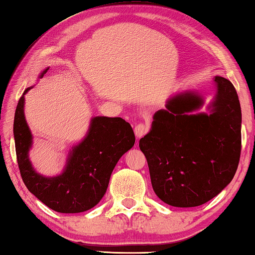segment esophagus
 <instances>
[{
	"label": "esophagus",
	"instance_id": "1",
	"mask_svg": "<svg viewBox=\"0 0 255 255\" xmlns=\"http://www.w3.org/2000/svg\"><path fill=\"white\" fill-rule=\"evenodd\" d=\"M148 131H149V126H148L147 124H138V125H136V127H135V135H136V137H138V138L143 137Z\"/></svg>",
	"mask_w": 255,
	"mask_h": 255
}]
</instances>
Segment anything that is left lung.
Wrapping results in <instances>:
<instances>
[{
    "label": "left lung",
    "mask_w": 255,
    "mask_h": 255,
    "mask_svg": "<svg viewBox=\"0 0 255 255\" xmlns=\"http://www.w3.org/2000/svg\"><path fill=\"white\" fill-rule=\"evenodd\" d=\"M217 93L210 115L199 109L195 93L179 94L167 110L154 115L152 129L140 138L156 196L174 207H197L218 195L234 178L241 156L242 112L231 81L214 79Z\"/></svg>",
    "instance_id": "left-lung-1"
}]
</instances>
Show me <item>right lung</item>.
Returning a JSON list of instances; mask_svg holds the SVG:
<instances>
[{
	"instance_id": "obj_1",
	"label": "right lung",
	"mask_w": 255,
	"mask_h": 255,
	"mask_svg": "<svg viewBox=\"0 0 255 255\" xmlns=\"http://www.w3.org/2000/svg\"><path fill=\"white\" fill-rule=\"evenodd\" d=\"M48 68L41 73L46 74ZM25 90L15 109L13 133L16 161L25 187L57 213L75 214L91 209L107 191L119 158L135 144V133L122 118L94 117L88 136L71 152L64 172L45 178L33 170L28 158L32 136L24 119Z\"/></svg>"
}]
</instances>
